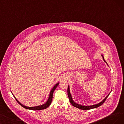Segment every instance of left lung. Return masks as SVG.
I'll return each mask as SVG.
<instances>
[{
    "instance_id": "obj_1",
    "label": "left lung",
    "mask_w": 124,
    "mask_h": 124,
    "mask_svg": "<svg viewBox=\"0 0 124 124\" xmlns=\"http://www.w3.org/2000/svg\"><path fill=\"white\" fill-rule=\"evenodd\" d=\"M102 57H103V61H104L107 65H108L107 63L105 61L104 59V58L103 55H102ZM110 93L108 94V95L105 98V99H104L100 103H99L98 104H95V105H87V106H85V105H80V104H79L77 103H75V102H74L73 100L72 99V96L71 95V93H70V87H69V85L68 86V97H69V100H70V102L71 103V104L74 106V107H75L76 108H78L79 109H82V110H89V109H93V108H97L98 107L100 106L101 105H102L105 102V100H106V99L107 98V97H108V96L109 95Z\"/></svg>"
}]
</instances>
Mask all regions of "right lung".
I'll return each mask as SVG.
<instances>
[{
	"mask_svg": "<svg viewBox=\"0 0 124 124\" xmlns=\"http://www.w3.org/2000/svg\"><path fill=\"white\" fill-rule=\"evenodd\" d=\"M58 85H59V82L57 83L56 85L53 86V87L52 88V90H51V91L50 92V93H49L48 100L47 101V102L43 104V105H41L37 106H34V107H28V106H26L23 105V104H22L21 103H20L17 100V99L14 96V97L15 99L16 100V101H17V102L21 106H22L23 107H24V108H26V109H29V110H39L44 109H46L47 107H48L49 106H50V105L51 104V102L52 101V97H53V92H54V91H55V90L56 88L57 87V86H58Z\"/></svg>",
	"mask_w": 124,
	"mask_h": 124,
	"instance_id": "right-lung-1",
	"label": "right lung"
}]
</instances>
